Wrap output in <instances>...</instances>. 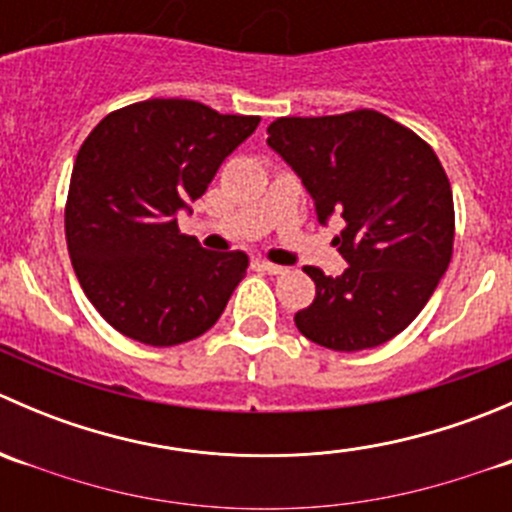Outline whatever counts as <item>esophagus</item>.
I'll use <instances>...</instances> for the list:
<instances>
[{
    "instance_id": "obj_1",
    "label": "esophagus",
    "mask_w": 512,
    "mask_h": 512,
    "mask_svg": "<svg viewBox=\"0 0 512 512\" xmlns=\"http://www.w3.org/2000/svg\"><path fill=\"white\" fill-rule=\"evenodd\" d=\"M262 270H265L267 275H285V272H287V267H282V265H275V262H267V260H262Z\"/></svg>"
}]
</instances>
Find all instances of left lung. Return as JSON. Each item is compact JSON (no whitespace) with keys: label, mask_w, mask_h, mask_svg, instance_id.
I'll return each instance as SVG.
<instances>
[{"label":"left lung","mask_w":512,"mask_h":512,"mask_svg":"<svg viewBox=\"0 0 512 512\" xmlns=\"http://www.w3.org/2000/svg\"><path fill=\"white\" fill-rule=\"evenodd\" d=\"M272 151L292 165L319 223L344 218L334 237L347 270L304 267L317 297L294 314L309 342L334 352L379 347L418 317L453 252V193L433 148L371 108L339 116L277 118Z\"/></svg>","instance_id":"1"}]
</instances>
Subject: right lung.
<instances>
[{
  "instance_id": "add662e5",
  "label": "right lung",
  "mask_w": 512,
  "mask_h": 512,
  "mask_svg": "<svg viewBox=\"0 0 512 512\" xmlns=\"http://www.w3.org/2000/svg\"><path fill=\"white\" fill-rule=\"evenodd\" d=\"M260 116L185 98L108 113L71 170L64 227L86 297L123 337L175 347L208 332L245 277V252H210L175 213L208 190Z\"/></svg>"
}]
</instances>
